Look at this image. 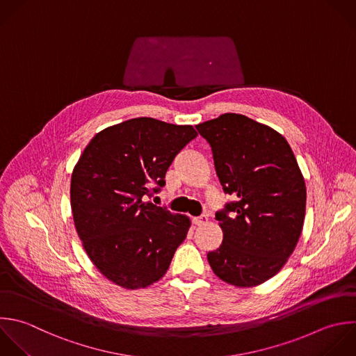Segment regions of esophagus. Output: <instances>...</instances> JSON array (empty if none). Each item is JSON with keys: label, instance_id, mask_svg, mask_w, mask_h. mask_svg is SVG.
<instances>
[{"label": "esophagus", "instance_id": "obj_1", "mask_svg": "<svg viewBox=\"0 0 356 356\" xmlns=\"http://www.w3.org/2000/svg\"><path fill=\"white\" fill-rule=\"evenodd\" d=\"M193 222H195L196 225H203V224L207 222V216H206V214H202V216H199V217H195V218H193Z\"/></svg>", "mask_w": 356, "mask_h": 356}]
</instances>
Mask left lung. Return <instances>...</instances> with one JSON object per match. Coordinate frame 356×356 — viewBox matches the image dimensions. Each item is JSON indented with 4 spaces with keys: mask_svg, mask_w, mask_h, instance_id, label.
<instances>
[{
    "mask_svg": "<svg viewBox=\"0 0 356 356\" xmlns=\"http://www.w3.org/2000/svg\"><path fill=\"white\" fill-rule=\"evenodd\" d=\"M211 147L217 177L231 195L216 220L222 243L207 253L214 274L236 286L275 275L302 232L306 186L282 135L241 114L196 125Z\"/></svg>",
    "mask_w": 356,
    "mask_h": 356,
    "instance_id": "1",
    "label": "left lung"
}]
</instances>
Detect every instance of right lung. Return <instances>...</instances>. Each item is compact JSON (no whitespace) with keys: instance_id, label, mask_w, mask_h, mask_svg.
<instances>
[{"instance_id":"right-lung-1","label":"right lung","mask_w":356,"mask_h":356,"mask_svg":"<svg viewBox=\"0 0 356 356\" xmlns=\"http://www.w3.org/2000/svg\"><path fill=\"white\" fill-rule=\"evenodd\" d=\"M196 136L191 125L140 117L106 128L83 150L71 179L74 221L88 256L114 284L136 289L159 281L186 238L188 217L147 199Z\"/></svg>"}]
</instances>
